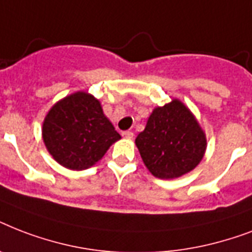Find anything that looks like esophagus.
Listing matches in <instances>:
<instances>
[{
    "label": "esophagus",
    "instance_id": "obj_1",
    "mask_svg": "<svg viewBox=\"0 0 252 252\" xmlns=\"http://www.w3.org/2000/svg\"><path fill=\"white\" fill-rule=\"evenodd\" d=\"M122 136L126 138H133V132H132V130H124L122 133Z\"/></svg>",
    "mask_w": 252,
    "mask_h": 252
}]
</instances>
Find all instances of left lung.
Returning a JSON list of instances; mask_svg holds the SVG:
<instances>
[{
	"mask_svg": "<svg viewBox=\"0 0 252 252\" xmlns=\"http://www.w3.org/2000/svg\"><path fill=\"white\" fill-rule=\"evenodd\" d=\"M136 145L154 176L172 179L199 165L207 140L191 111L174 99L153 111L145 129L136 137Z\"/></svg>",
	"mask_w": 252,
	"mask_h": 252,
	"instance_id": "1",
	"label": "left lung"
}]
</instances>
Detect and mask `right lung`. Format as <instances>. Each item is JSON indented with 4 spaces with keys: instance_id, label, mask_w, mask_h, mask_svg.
Masks as SVG:
<instances>
[{
    "instance_id": "1",
    "label": "right lung",
    "mask_w": 252,
    "mask_h": 252,
    "mask_svg": "<svg viewBox=\"0 0 252 252\" xmlns=\"http://www.w3.org/2000/svg\"><path fill=\"white\" fill-rule=\"evenodd\" d=\"M119 138L99 100L81 91L56 103L43 123L47 149L70 170H85L96 163Z\"/></svg>"
}]
</instances>
